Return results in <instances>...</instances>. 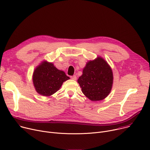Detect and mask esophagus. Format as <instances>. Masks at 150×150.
Returning <instances> with one entry per match:
<instances>
[{
  "instance_id": "obj_1",
  "label": "esophagus",
  "mask_w": 150,
  "mask_h": 150,
  "mask_svg": "<svg viewBox=\"0 0 150 150\" xmlns=\"http://www.w3.org/2000/svg\"><path fill=\"white\" fill-rule=\"evenodd\" d=\"M71 78L73 80H76V76L75 75H73V76H71Z\"/></svg>"
}]
</instances>
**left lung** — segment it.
I'll return each instance as SVG.
<instances>
[{"mask_svg":"<svg viewBox=\"0 0 150 150\" xmlns=\"http://www.w3.org/2000/svg\"><path fill=\"white\" fill-rule=\"evenodd\" d=\"M78 83L85 96L91 101L102 100L111 92L113 74L111 67L102 57L89 61Z\"/></svg>","mask_w":150,"mask_h":150,"instance_id":"obj_1","label":"left lung"}]
</instances>
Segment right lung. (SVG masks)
I'll use <instances>...</instances> for the list:
<instances>
[{
  "instance_id": "obj_1",
  "label": "right lung",
  "mask_w": 150,
  "mask_h": 150,
  "mask_svg": "<svg viewBox=\"0 0 150 150\" xmlns=\"http://www.w3.org/2000/svg\"><path fill=\"white\" fill-rule=\"evenodd\" d=\"M33 83L36 91L44 96H50L57 91L63 82L70 78L57 69L52 63L43 61L35 69Z\"/></svg>"
}]
</instances>
